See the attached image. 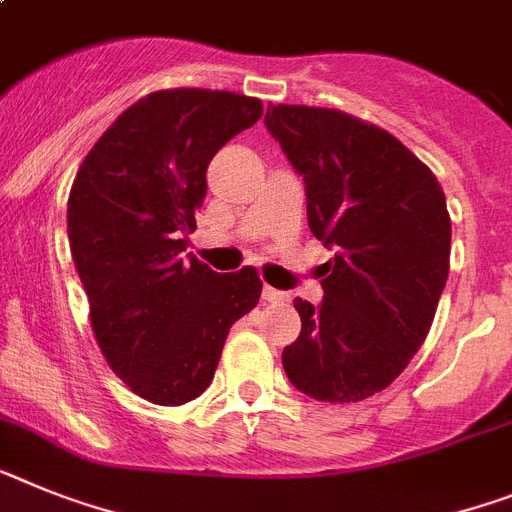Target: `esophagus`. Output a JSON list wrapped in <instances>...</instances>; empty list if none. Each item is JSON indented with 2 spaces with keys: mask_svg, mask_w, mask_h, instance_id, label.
Segmentation results:
<instances>
[{
  "mask_svg": "<svg viewBox=\"0 0 512 512\" xmlns=\"http://www.w3.org/2000/svg\"><path fill=\"white\" fill-rule=\"evenodd\" d=\"M261 298H264V303H282V300H287V292L274 290V287L266 285L264 290H261Z\"/></svg>",
  "mask_w": 512,
  "mask_h": 512,
  "instance_id": "1",
  "label": "esophagus"
}]
</instances>
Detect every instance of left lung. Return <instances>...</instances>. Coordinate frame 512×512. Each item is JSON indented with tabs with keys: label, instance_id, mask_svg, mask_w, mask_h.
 Here are the masks:
<instances>
[{
	"label": "left lung",
	"instance_id": "8db88e82",
	"mask_svg": "<svg viewBox=\"0 0 512 512\" xmlns=\"http://www.w3.org/2000/svg\"><path fill=\"white\" fill-rule=\"evenodd\" d=\"M264 124L303 176L310 233L334 251L321 303L295 298L303 329L285 373L318 401L368 399L432 326L451 261L445 194L399 139L349 113L269 106Z\"/></svg>",
	"mask_w": 512,
	"mask_h": 512
}]
</instances>
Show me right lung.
<instances>
[{"mask_svg": "<svg viewBox=\"0 0 512 512\" xmlns=\"http://www.w3.org/2000/svg\"><path fill=\"white\" fill-rule=\"evenodd\" d=\"M261 113V100L225 90L150 93L95 142L69 191V248L98 347L152 404L207 391L227 331L261 298L253 266L217 274L186 253L209 160Z\"/></svg>", "mask_w": 512, "mask_h": 512, "instance_id": "1", "label": "right lung"}]
</instances>
